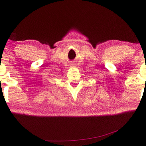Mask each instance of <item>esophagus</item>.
<instances>
[{"label": "esophagus", "mask_w": 146, "mask_h": 146, "mask_svg": "<svg viewBox=\"0 0 146 146\" xmlns=\"http://www.w3.org/2000/svg\"><path fill=\"white\" fill-rule=\"evenodd\" d=\"M75 64H72V66H71V67H75Z\"/></svg>", "instance_id": "34e87169"}]
</instances>
